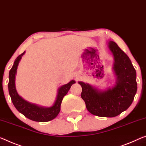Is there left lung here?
<instances>
[{
  "label": "left lung",
  "instance_id": "obj_1",
  "mask_svg": "<svg viewBox=\"0 0 146 146\" xmlns=\"http://www.w3.org/2000/svg\"><path fill=\"white\" fill-rule=\"evenodd\" d=\"M114 56L113 69L117 76L115 86L99 91L90 85L79 82L82 87L81 97L89 112L99 117H115L129 108L137 91L136 74L131 60L115 42H109Z\"/></svg>",
  "mask_w": 146,
  "mask_h": 146
}]
</instances>
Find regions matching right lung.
I'll return each instance as SVG.
<instances>
[{"label":"right lung","mask_w":146,"mask_h":146,"mask_svg":"<svg viewBox=\"0 0 146 146\" xmlns=\"http://www.w3.org/2000/svg\"><path fill=\"white\" fill-rule=\"evenodd\" d=\"M25 51L19 55L14 61V64L9 73L8 91L13 104L14 105L20 113L31 120L38 122H47L57 117L60 110L62 98L70 89L72 85L74 84L75 81L72 80L68 84L61 86L58 91L57 100L53 106L50 108L40 107L37 105L31 104L25 100L17 94L15 87V77L19 62Z\"/></svg>","instance_id":"obj_1"}]
</instances>
